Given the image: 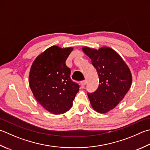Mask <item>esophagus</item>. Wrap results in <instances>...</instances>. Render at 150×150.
<instances>
[{
    "label": "esophagus",
    "mask_w": 150,
    "mask_h": 150,
    "mask_svg": "<svg viewBox=\"0 0 150 150\" xmlns=\"http://www.w3.org/2000/svg\"><path fill=\"white\" fill-rule=\"evenodd\" d=\"M86 84V81H83L81 82V84L82 86H84Z\"/></svg>",
    "instance_id": "1"
}]
</instances>
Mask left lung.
Instances as JSON below:
<instances>
[{
    "label": "left lung",
    "instance_id": "obj_1",
    "mask_svg": "<svg viewBox=\"0 0 150 150\" xmlns=\"http://www.w3.org/2000/svg\"><path fill=\"white\" fill-rule=\"evenodd\" d=\"M82 50L92 60L99 79L98 90L88 93L90 104L96 112L107 113L119 104L130 89L133 79L131 71L112 48L83 47Z\"/></svg>",
    "mask_w": 150,
    "mask_h": 150
}]
</instances>
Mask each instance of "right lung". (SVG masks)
<instances>
[{"label": "right lung", "instance_id": "right-lung-1", "mask_svg": "<svg viewBox=\"0 0 150 150\" xmlns=\"http://www.w3.org/2000/svg\"><path fill=\"white\" fill-rule=\"evenodd\" d=\"M73 47L53 45L34 60L29 73V85L37 101L49 112L64 114L73 105L79 86L70 79L66 61Z\"/></svg>", "mask_w": 150, "mask_h": 150}]
</instances>
